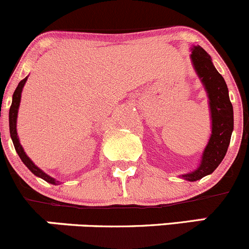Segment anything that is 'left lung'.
<instances>
[{"mask_svg":"<svg viewBox=\"0 0 249 249\" xmlns=\"http://www.w3.org/2000/svg\"><path fill=\"white\" fill-rule=\"evenodd\" d=\"M191 60L208 93L212 114V134L203 151L200 167L191 173L181 176L186 180L195 181L213 173L223 161L233 130V110L229 98L228 86L223 76L214 68L207 52L200 46L194 47Z\"/></svg>","mask_w":249,"mask_h":249,"instance_id":"left-lung-1","label":"left lung"}]
</instances>
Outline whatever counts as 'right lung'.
I'll use <instances>...</instances> for the list:
<instances>
[{
	"instance_id": "add662e5",
	"label": "right lung",
	"mask_w": 249,
	"mask_h": 249,
	"mask_svg": "<svg viewBox=\"0 0 249 249\" xmlns=\"http://www.w3.org/2000/svg\"><path fill=\"white\" fill-rule=\"evenodd\" d=\"M26 80H28V77H25L24 80H21L20 82H19L18 87L16 88V90H14V93H13V100H12V105H11V107H9V132H11V138H12V140H13L16 151L18 152L19 157H20L21 161L24 162V164H25V166L28 167V168L30 169L34 174H35V176L40 177V178L43 179V180L48 181V183L54 184V185H58L59 184L58 180H55V179L52 178V177L47 176V174L44 173V172H42L37 166H35V164H34V162L31 161L28 156H26V154L24 152L23 147H21L20 142H19L18 134H17V116H18V109H19V104H20L21 90H23V87H24V85H25Z\"/></svg>"
}]
</instances>
